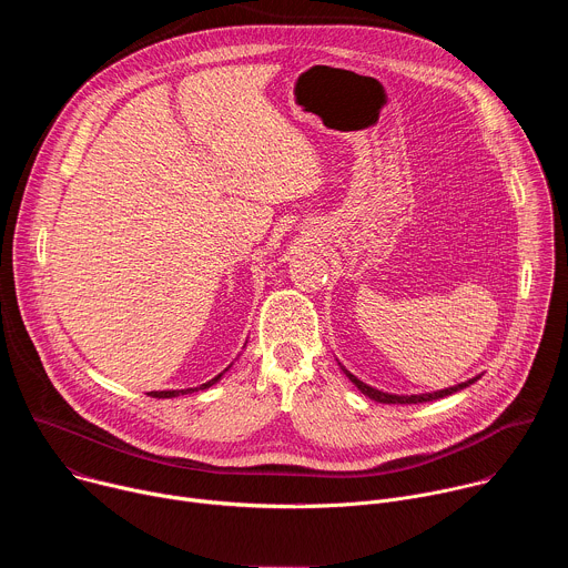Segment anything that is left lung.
Wrapping results in <instances>:
<instances>
[{
  "label": "left lung",
  "mask_w": 568,
  "mask_h": 568,
  "mask_svg": "<svg viewBox=\"0 0 568 568\" xmlns=\"http://www.w3.org/2000/svg\"><path fill=\"white\" fill-rule=\"evenodd\" d=\"M344 373L348 375V379L364 393V395H368L371 399H375V402H384V404H418V402H432V399H438V397H445V395H452V393H456V390H460V388H465V386H469V384H474L478 377H474V379H469V382H463V384H458V386H452V388H443V390H434V393H423V395H390V393H382V390H377V388H373V386H368V384H364L362 379H357L353 373H348L346 368H344Z\"/></svg>",
  "instance_id": "obj_1"
}]
</instances>
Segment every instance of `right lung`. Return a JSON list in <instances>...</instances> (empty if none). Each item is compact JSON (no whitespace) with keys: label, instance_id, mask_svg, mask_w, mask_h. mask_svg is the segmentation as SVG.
Segmentation results:
<instances>
[{"label":"right lung","instance_id":"1","mask_svg":"<svg viewBox=\"0 0 568 568\" xmlns=\"http://www.w3.org/2000/svg\"><path fill=\"white\" fill-rule=\"evenodd\" d=\"M220 377H222V373H220V375H215L213 379H209L206 384L197 386V388H209V386H213V384H215ZM197 388H182V390H150L148 395H150V397H178V395H186V393H193V390H197Z\"/></svg>","mask_w":568,"mask_h":568}]
</instances>
